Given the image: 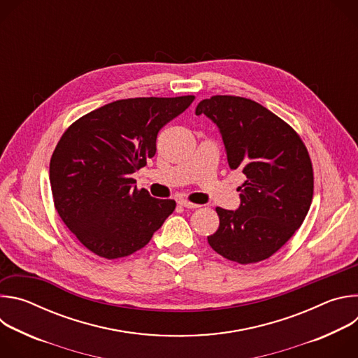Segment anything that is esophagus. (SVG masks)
Instances as JSON below:
<instances>
[{
    "label": "esophagus",
    "instance_id": "1",
    "mask_svg": "<svg viewBox=\"0 0 358 358\" xmlns=\"http://www.w3.org/2000/svg\"><path fill=\"white\" fill-rule=\"evenodd\" d=\"M180 206L184 207V208H188V210H195V208L199 207L198 203H194V202H191V201H188V199H181V201H180Z\"/></svg>",
    "mask_w": 358,
    "mask_h": 358
}]
</instances>
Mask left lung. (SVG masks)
Returning a JSON list of instances; mask_svg holds the SVG:
<instances>
[{
	"label": "left lung",
	"instance_id": "1",
	"mask_svg": "<svg viewBox=\"0 0 358 358\" xmlns=\"http://www.w3.org/2000/svg\"><path fill=\"white\" fill-rule=\"evenodd\" d=\"M195 115L220 129L231 170H241L236 211L217 207L220 227L208 236L221 257L241 265L271 258L300 228L313 199V167L300 136L250 99L217 94Z\"/></svg>",
	"mask_w": 358,
	"mask_h": 358
}]
</instances>
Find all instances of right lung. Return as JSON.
<instances>
[{"instance_id":"add662e5","label":"right lung","mask_w":358,"mask_h":358,"mask_svg":"<svg viewBox=\"0 0 358 358\" xmlns=\"http://www.w3.org/2000/svg\"><path fill=\"white\" fill-rule=\"evenodd\" d=\"M194 99L116 100L82 116L62 134L49 164L54 203L71 232L97 257H129L176 210L174 199L138 189L131 174L155 157L159 131Z\"/></svg>"}]
</instances>
